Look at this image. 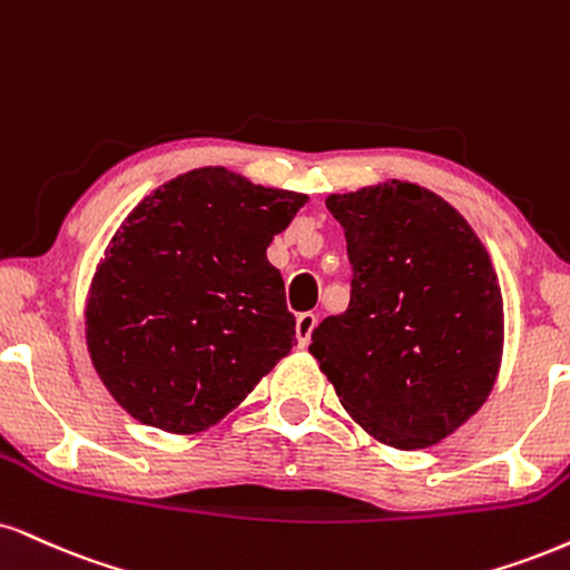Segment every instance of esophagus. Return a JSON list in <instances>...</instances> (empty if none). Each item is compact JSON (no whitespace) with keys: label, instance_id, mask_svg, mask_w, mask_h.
<instances>
[{"label":"esophagus","instance_id":"obj_1","mask_svg":"<svg viewBox=\"0 0 570 570\" xmlns=\"http://www.w3.org/2000/svg\"><path fill=\"white\" fill-rule=\"evenodd\" d=\"M315 324H318V315L315 313H299L297 315V342H299V347H307V342H311V334H313V328H315Z\"/></svg>","mask_w":570,"mask_h":570}]
</instances>
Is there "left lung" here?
<instances>
[{
    "instance_id": "8db88e82",
    "label": "left lung",
    "mask_w": 570,
    "mask_h": 570,
    "mask_svg": "<svg viewBox=\"0 0 570 570\" xmlns=\"http://www.w3.org/2000/svg\"><path fill=\"white\" fill-rule=\"evenodd\" d=\"M353 265L351 305L311 353L374 441L428 449L483 406L504 347L489 252L459 212L414 183L332 194Z\"/></svg>"
}]
</instances>
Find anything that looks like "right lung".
Returning a JSON list of instances; mask_svg holds the SVG:
<instances>
[{
	"instance_id": "add662e5",
	"label": "right lung",
	"mask_w": 570,
	"mask_h": 570,
	"mask_svg": "<svg viewBox=\"0 0 570 570\" xmlns=\"http://www.w3.org/2000/svg\"><path fill=\"white\" fill-rule=\"evenodd\" d=\"M305 202L202 167L129 212L85 307L89 358L129 416L204 433L289 355L294 315L267 246Z\"/></svg>"
}]
</instances>
